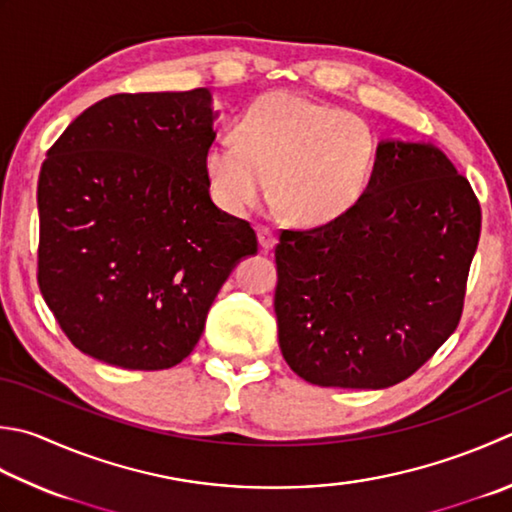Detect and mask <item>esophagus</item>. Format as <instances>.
<instances>
[{
	"label": "esophagus",
	"mask_w": 512,
	"mask_h": 512,
	"mask_svg": "<svg viewBox=\"0 0 512 512\" xmlns=\"http://www.w3.org/2000/svg\"><path fill=\"white\" fill-rule=\"evenodd\" d=\"M257 242L262 250H270L275 246V235L268 226H257Z\"/></svg>",
	"instance_id": "1"
}]
</instances>
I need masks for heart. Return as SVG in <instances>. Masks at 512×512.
<instances>
[{"label":"heart","instance_id":"1","mask_svg":"<svg viewBox=\"0 0 512 512\" xmlns=\"http://www.w3.org/2000/svg\"><path fill=\"white\" fill-rule=\"evenodd\" d=\"M377 144L359 115L290 90L257 97L235 124V139H215L204 173L215 204L244 215L266 193L282 215L324 226L366 195Z\"/></svg>","mask_w":512,"mask_h":512}]
</instances>
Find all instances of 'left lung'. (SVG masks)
Instances as JSON below:
<instances>
[{"label":"left lung","mask_w":512,"mask_h":512,"mask_svg":"<svg viewBox=\"0 0 512 512\" xmlns=\"http://www.w3.org/2000/svg\"><path fill=\"white\" fill-rule=\"evenodd\" d=\"M482 210L430 142L384 139L337 222L282 230L275 315L286 364L315 386L388 388L455 333Z\"/></svg>","instance_id":"left-lung-1"}]
</instances>
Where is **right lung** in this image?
Wrapping results in <instances>:
<instances>
[{
    "mask_svg": "<svg viewBox=\"0 0 512 512\" xmlns=\"http://www.w3.org/2000/svg\"><path fill=\"white\" fill-rule=\"evenodd\" d=\"M217 115L208 88L110 95L46 153L37 282L84 355L128 370L179 364L228 275L257 253L255 230L208 193Z\"/></svg>",
    "mask_w": 512,
    "mask_h": 512,
    "instance_id": "add662e5",
    "label": "right lung"
}]
</instances>
